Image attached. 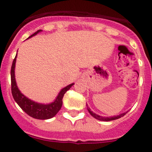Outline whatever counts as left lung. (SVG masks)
<instances>
[{
	"mask_svg": "<svg viewBox=\"0 0 152 152\" xmlns=\"http://www.w3.org/2000/svg\"><path fill=\"white\" fill-rule=\"evenodd\" d=\"M87 110H88L89 113H90V114L92 116H93V118H95L98 119V120L99 121H113V120H116V119H118L120 118L123 117L126 115V113H122V114L119 115H117V116H113V117H102V116H100V115H98L95 114V113H93V112L90 110V109L88 107H87Z\"/></svg>",
	"mask_w": 152,
	"mask_h": 152,
	"instance_id": "1",
	"label": "left lung"
}]
</instances>
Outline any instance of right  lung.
Wrapping results in <instances>:
<instances>
[{"label": "right lung", "mask_w": 152, "mask_h": 152, "mask_svg": "<svg viewBox=\"0 0 152 152\" xmlns=\"http://www.w3.org/2000/svg\"><path fill=\"white\" fill-rule=\"evenodd\" d=\"M39 31H41V30H38L34 34L31 35L28 38L31 37L32 36H34ZM16 57L17 55L14 59L12 67H11V86H12V94L14 99L17 102V104L20 106V107L31 117L36 119H41V120L51 118L53 116L56 115V113L60 110L62 105V98H63L64 95L74 84H70L62 89L58 95L56 100L50 104H38L33 101H31L30 99H28L20 93L17 86L15 78Z\"/></svg>", "instance_id": "add662e5"}]
</instances>
